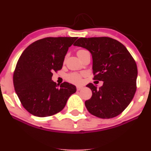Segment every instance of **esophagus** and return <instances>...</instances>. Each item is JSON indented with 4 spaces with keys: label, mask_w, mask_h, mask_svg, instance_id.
I'll use <instances>...</instances> for the list:
<instances>
[{
    "label": "esophagus",
    "mask_w": 151,
    "mask_h": 151,
    "mask_svg": "<svg viewBox=\"0 0 151 151\" xmlns=\"http://www.w3.org/2000/svg\"><path fill=\"white\" fill-rule=\"evenodd\" d=\"M82 89H83L82 86H77V91H80V90H81Z\"/></svg>",
    "instance_id": "obj_1"
}]
</instances>
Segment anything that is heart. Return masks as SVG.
<instances>
[{"label": "heart", "instance_id": "b5f03b06", "mask_svg": "<svg viewBox=\"0 0 151 151\" xmlns=\"http://www.w3.org/2000/svg\"><path fill=\"white\" fill-rule=\"evenodd\" d=\"M88 52L87 50L81 49V50H79L77 51V55L78 56H80V55H82V54L86 52ZM82 76L83 74H79V73H76V72H72V73H70L69 74H67V79L70 82L73 83V84H80L82 81Z\"/></svg>", "mask_w": 151, "mask_h": 151}]
</instances>
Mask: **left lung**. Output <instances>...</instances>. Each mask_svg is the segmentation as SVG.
<instances>
[{
    "label": "left lung",
    "mask_w": 151,
    "mask_h": 151,
    "mask_svg": "<svg viewBox=\"0 0 151 151\" xmlns=\"http://www.w3.org/2000/svg\"><path fill=\"white\" fill-rule=\"evenodd\" d=\"M88 50L92 55L94 80L103 81L97 89L90 83L92 91L85 106L90 114L111 119L122 113L132 101L136 91L138 69L126 47L108 37H81L74 44Z\"/></svg>",
    "instance_id": "left-lung-1"
}]
</instances>
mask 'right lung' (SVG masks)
I'll list each match as a JSON object with an SVG mask.
<instances>
[{
  "label": "right lung",
  "mask_w": 151,
  "mask_h": 151,
  "mask_svg": "<svg viewBox=\"0 0 151 151\" xmlns=\"http://www.w3.org/2000/svg\"><path fill=\"white\" fill-rule=\"evenodd\" d=\"M77 37H45L30 45L20 55L14 74L15 91L22 106L38 117L58 113L77 91L68 82L57 84L52 72L62 68L69 47Z\"/></svg>",
  "instance_id": "1"
}]
</instances>
